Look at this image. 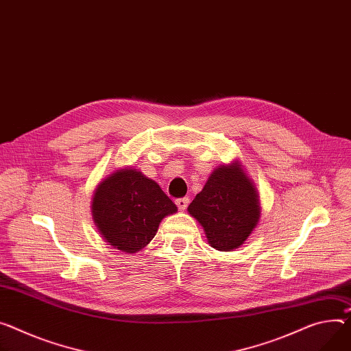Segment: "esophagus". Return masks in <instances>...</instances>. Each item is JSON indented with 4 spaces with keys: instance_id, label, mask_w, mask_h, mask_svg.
Instances as JSON below:
<instances>
[{
    "instance_id": "esophagus-1",
    "label": "esophagus",
    "mask_w": 351,
    "mask_h": 351,
    "mask_svg": "<svg viewBox=\"0 0 351 351\" xmlns=\"http://www.w3.org/2000/svg\"><path fill=\"white\" fill-rule=\"evenodd\" d=\"M188 204H190V198H188V197H184V198H178V199H176V205L178 206V209H180V210L186 209Z\"/></svg>"
}]
</instances>
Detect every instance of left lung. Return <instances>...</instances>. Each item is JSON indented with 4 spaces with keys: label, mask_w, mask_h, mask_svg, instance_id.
<instances>
[{
    "label": "left lung",
    "mask_w": 351,
    "mask_h": 351,
    "mask_svg": "<svg viewBox=\"0 0 351 351\" xmlns=\"http://www.w3.org/2000/svg\"><path fill=\"white\" fill-rule=\"evenodd\" d=\"M188 212L204 228L213 249L230 252L243 245L258 223V194L253 181L233 161L213 170Z\"/></svg>",
    "instance_id": "obj_1"
}]
</instances>
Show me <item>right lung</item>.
<instances>
[{
	"label": "right lung",
	"mask_w": 351,
	"mask_h": 351,
	"mask_svg": "<svg viewBox=\"0 0 351 351\" xmlns=\"http://www.w3.org/2000/svg\"><path fill=\"white\" fill-rule=\"evenodd\" d=\"M91 212L106 243L125 253H136L150 243L160 222L176 213L177 206L156 181L125 167L98 184Z\"/></svg>",
	"instance_id": "obj_1"
}]
</instances>
